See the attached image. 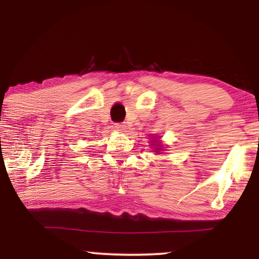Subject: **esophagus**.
I'll return each instance as SVG.
<instances>
[{"label":"esophagus","instance_id":"34e87169","mask_svg":"<svg viewBox=\"0 0 259 259\" xmlns=\"http://www.w3.org/2000/svg\"><path fill=\"white\" fill-rule=\"evenodd\" d=\"M114 128L116 131H120V132H125L126 126L123 123H114Z\"/></svg>","mask_w":259,"mask_h":259}]
</instances>
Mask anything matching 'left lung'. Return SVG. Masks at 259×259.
Wrapping results in <instances>:
<instances>
[{
  "instance_id": "8db88e82",
  "label": "left lung",
  "mask_w": 259,
  "mask_h": 259,
  "mask_svg": "<svg viewBox=\"0 0 259 259\" xmlns=\"http://www.w3.org/2000/svg\"><path fill=\"white\" fill-rule=\"evenodd\" d=\"M159 150H160V148H159Z\"/></svg>"
}]
</instances>
